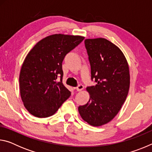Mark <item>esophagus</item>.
<instances>
[{
	"label": "esophagus",
	"mask_w": 152,
	"mask_h": 152,
	"mask_svg": "<svg viewBox=\"0 0 152 152\" xmlns=\"http://www.w3.org/2000/svg\"><path fill=\"white\" fill-rule=\"evenodd\" d=\"M83 88H84V86L82 85V84H80V85H78V86L76 87V90L78 92H79V91H81L82 90H83Z\"/></svg>",
	"instance_id": "esophagus-1"
}]
</instances>
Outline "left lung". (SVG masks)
Returning <instances> with one entry per match:
<instances>
[{
  "label": "left lung",
  "mask_w": 152,
  "mask_h": 152,
  "mask_svg": "<svg viewBox=\"0 0 152 152\" xmlns=\"http://www.w3.org/2000/svg\"><path fill=\"white\" fill-rule=\"evenodd\" d=\"M85 47L91 64V79L86 104L78 107L82 119L94 127L107 124L119 113L130 86L129 68L122 51L104 38L86 39Z\"/></svg>",
  "instance_id": "left-lung-1"
}]
</instances>
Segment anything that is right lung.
<instances>
[{
  "mask_svg": "<svg viewBox=\"0 0 152 152\" xmlns=\"http://www.w3.org/2000/svg\"><path fill=\"white\" fill-rule=\"evenodd\" d=\"M84 39L80 35H51L28 53L20 68L19 86L22 101L30 114L39 118L50 117L70 96L61 80L62 61Z\"/></svg>",
  "mask_w": 152,
  "mask_h": 152,
  "instance_id": "add662e5",
  "label": "right lung"
}]
</instances>
